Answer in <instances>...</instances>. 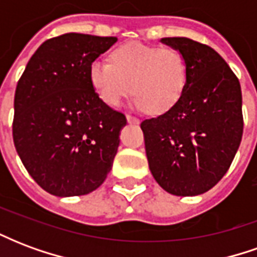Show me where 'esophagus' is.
Wrapping results in <instances>:
<instances>
[{
	"label": "esophagus",
	"mask_w": 257,
	"mask_h": 257,
	"mask_svg": "<svg viewBox=\"0 0 257 257\" xmlns=\"http://www.w3.org/2000/svg\"><path fill=\"white\" fill-rule=\"evenodd\" d=\"M126 119H128V122H131V123L139 122V118H136L135 115H131V114H126Z\"/></svg>",
	"instance_id": "1"
}]
</instances>
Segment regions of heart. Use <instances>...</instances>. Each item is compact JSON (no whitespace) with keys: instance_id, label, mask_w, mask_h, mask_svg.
<instances>
[{"instance_id":"1","label":"heart","mask_w":257,"mask_h":257,"mask_svg":"<svg viewBox=\"0 0 257 257\" xmlns=\"http://www.w3.org/2000/svg\"><path fill=\"white\" fill-rule=\"evenodd\" d=\"M89 81L96 95L108 106H118L132 90L136 108L162 114L183 96L189 67L176 48L128 42L112 51L111 63L93 60Z\"/></svg>"}]
</instances>
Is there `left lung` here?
Wrapping results in <instances>:
<instances>
[{"mask_svg": "<svg viewBox=\"0 0 257 257\" xmlns=\"http://www.w3.org/2000/svg\"><path fill=\"white\" fill-rule=\"evenodd\" d=\"M161 42L183 53L189 81L171 110L140 123L149 167L168 193L198 195L226 175L239 147L241 85L224 59L208 45L186 37Z\"/></svg>", "mask_w": 257, "mask_h": 257, "instance_id": "8db88e82", "label": "left lung"}]
</instances>
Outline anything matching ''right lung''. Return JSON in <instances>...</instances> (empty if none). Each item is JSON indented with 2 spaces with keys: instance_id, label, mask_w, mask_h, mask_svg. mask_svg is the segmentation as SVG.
<instances>
[{
  "instance_id": "add662e5",
  "label": "right lung",
  "mask_w": 257,
  "mask_h": 257,
  "mask_svg": "<svg viewBox=\"0 0 257 257\" xmlns=\"http://www.w3.org/2000/svg\"><path fill=\"white\" fill-rule=\"evenodd\" d=\"M115 42L78 33L47 40L18 81L15 147L31 178L52 195L92 193L111 169L126 118L96 95L89 66Z\"/></svg>"
}]
</instances>
